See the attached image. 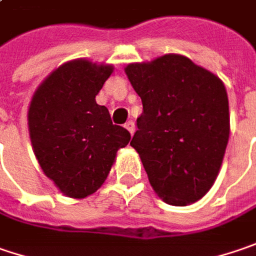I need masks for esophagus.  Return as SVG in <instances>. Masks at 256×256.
<instances>
[{
    "label": "esophagus",
    "instance_id": "esophagus-1",
    "mask_svg": "<svg viewBox=\"0 0 256 256\" xmlns=\"http://www.w3.org/2000/svg\"><path fill=\"white\" fill-rule=\"evenodd\" d=\"M125 128H126V130L130 131V134L134 135V132H135V124H134V121H128V122H126V124H125Z\"/></svg>",
    "mask_w": 256,
    "mask_h": 256
}]
</instances>
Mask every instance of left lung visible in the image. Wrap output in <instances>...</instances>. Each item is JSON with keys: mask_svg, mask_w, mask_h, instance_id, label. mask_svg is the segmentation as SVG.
I'll return each instance as SVG.
<instances>
[{"mask_svg": "<svg viewBox=\"0 0 256 256\" xmlns=\"http://www.w3.org/2000/svg\"><path fill=\"white\" fill-rule=\"evenodd\" d=\"M125 73L142 100L131 147L158 198L187 206L214 183L229 141L224 82L183 54L130 63Z\"/></svg>", "mask_w": 256, "mask_h": 256, "instance_id": "left-lung-1", "label": "left lung"}]
</instances>
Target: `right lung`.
Returning <instances> with one entry per match:
<instances>
[{"instance_id": "1", "label": "right lung", "mask_w": 256, "mask_h": 256, "mask_svg": "<svg viewBox=\"0 0 256 256\" xmlns=\"http://www.w3.org/2000/svg\"><path fill=\"white\" fill-rule=\"evenodd\" d=\"M114 72L112 64L74 58L52 72L28 105L32 151L46 176L72 198L94 194L105 183L131 134L110 121L96 95Z\"/></svg>"}]
</instances>
